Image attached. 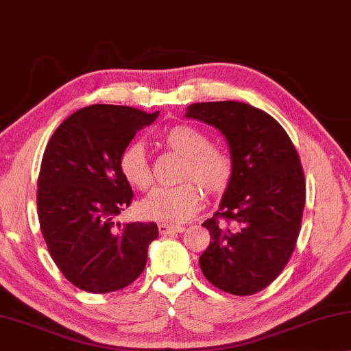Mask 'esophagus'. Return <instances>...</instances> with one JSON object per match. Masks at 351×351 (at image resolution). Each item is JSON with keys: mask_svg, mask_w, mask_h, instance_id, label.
Listing matches in <instances>:
<instances>
[{"mask_svg": "<svg viewBox=\"0 0 351 351\" xmlns=\"http://www.w3.org/2000/svg\"><path fill=\"white\" fill-rule=\"evenodd\" d=\"M184 230L182 226H175V224H169V223H160L159 224V232L160 235H167V234H180V232Z\"/></svg>", "mask_w": 351, "mask_h": 351, "instance_id": "obj_1", "label": "esophagus"}]
</instances>
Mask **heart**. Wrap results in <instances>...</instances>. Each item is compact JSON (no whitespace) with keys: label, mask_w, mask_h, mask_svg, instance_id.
<instances>
[{"label":"heart","mask_w":351,"mask_h":351,"mask_svg":"<svg viewBox=\"0 0 351 351\" xmlns=\"http://www.w3.org/2000/svg\"><path fill=\"white\" fill-rule=\"evenodd\" d=\"M162 143L186 157L182 180L191 181L175 187H156L140 204V213L143 218L162 223H184L200 210L204 202L201 185L210 195L223 194L229 187L234 162L224 149L211 146L206 133L187 124L169 128L162 135ZM119 169L128 184L136 189L145 191L152 182L149 157L140 141H132L124 147Z\"/></svg>","instance_id":"obj_1"}]
</instances>
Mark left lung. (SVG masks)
Masks as SVG:
<instances>
[{
	"label": "left lung",
	"mask_w": 351,
	"mask_h": 351,
	"mask_svg": "<svg viewBox=\"0 0 351 351\" xmlns=\"http://www.w3.org/2000/svg\"><path fill=\"white\" fill-rule=\"evenodd\" d=\"M186 117L218 128L234 162L219 210L202 224L211 235L202 274L224 293H259L288 264L300 232L305 178L298 151L272 116L246 103H194Z\"/></svg>",
	"instance_id": "1"
}]
</instances>
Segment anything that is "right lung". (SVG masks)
Segmentation results:
<instances>
[{"label": "right lung", "instance_id": "right-lung-1", "mask_svg": "<svg viewBox=\"0 0 351 351\" xmlns=\"http://www.w3.org/2000/svg\"><path fill=\"white\" fill-rule=\"evenodd\" d=\"M159 111L92 105L66 117L49 140L38 176V218L53 263L76 288L105 294L145 270L156 223L121 226L133 192L119 157Z\"/></svg>", "mask_w": 351, "mask_h": 351}]
</instances>
